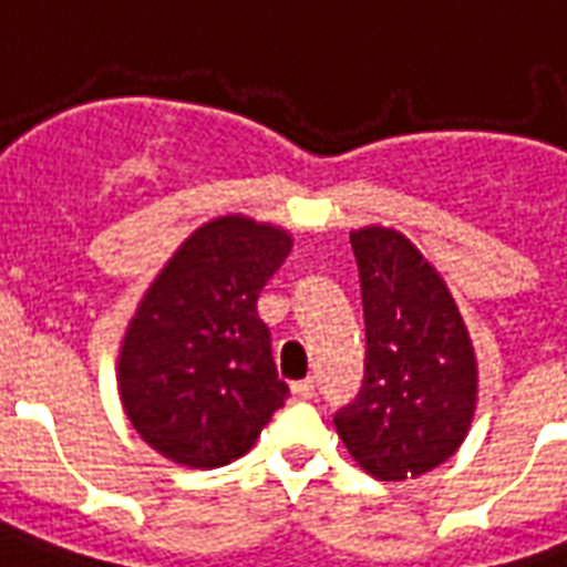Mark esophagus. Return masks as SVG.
I'll return each mask as SVG.
<instances>
[{"label": "esophagus", "instance_id": "esophagus-1", "mask_svg": "<svg viewBox=\"0 0 567 567\" xmlns=\"http://www.w3.org/2000/svg\"><path fill=\"white\" fill-rule=\"evenodd\" d=\"M291 393H295V400H312V396H316V381H295V384H291Z\"/></svg>", "mask_w": 567, "mask_h": 567}]
</instances>
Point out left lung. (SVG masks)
I'll use <instances>...</instances> for the list:
<instances>
[{"label": "left lung", "instance_id": "left-lung-1", "mask_svg": "<svg viewBox=\"0 0 567 567\" xmlns=\"http://www.w3.org/2000/svg\"><path fill=\"white\" fill-rule=\"evenodd\" d=\"M363 306V381L333 414L339 439L379 481L442 465L465 439L477 393L475 351L451 291L393 230L351 234Z\"/></svg>", "mask_w": 567, "mask_h": 567}]
</instances>
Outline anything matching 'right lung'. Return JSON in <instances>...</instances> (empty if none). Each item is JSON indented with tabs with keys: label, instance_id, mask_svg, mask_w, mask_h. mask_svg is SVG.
I'll use <instances>...</instances> for the list:
<instances>
[{
	"label": "right lung",
	"instance_id": "1",
	"mask_svg": "<svg viewBox=\"0 0 567 567\" xmlns=\"http://www.w3.org/2000/svg\"><path fill=\"white\" fill-rule=\"evenodd\" d=\"M291 237L225 216L198 228L146 291L120 354L134 430L179 465L219 468L249 451L288 400L255 300Z\"/></svg>",
	"mask_w": 567,
	"mask_h": 567
}]
</instances>
